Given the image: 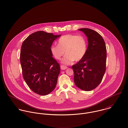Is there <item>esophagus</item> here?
Returning <instances> with one entry per match:
<instances>
[{
    "label": "esophagus",
    "mask_w": 128,
    "mask_h": 128,
    "mask_svg": "<svg viewBox=\"0 0 128 128\" xmlns=\"http://www.w3.org/2000/svg\"><path fill=\"white\" fill-rule=\"evenodd\" d=\"M67 68H68V67L66 66H64V65H61L60 66V68L62 70H65Z\"/></svg>",
    "instance_id": "obj_1"
}]
</instances>
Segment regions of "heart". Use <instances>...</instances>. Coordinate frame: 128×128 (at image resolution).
<instances>
[{
  "mask_svg": "<svg viewBox=\"0 0 128 128\" xmlns=\"http://www.w3.org/2000/svg\"><path fill=\"white\" fill-rule=\"evenodd\" d=\"M87 43L85 38L82 35L68 34L62 36L58 40V45L52 46L50 50L54 56L57 60H62L64 64H69L74 60H82L87 51Z\"/></svg>",
  "mask_w": 128,
  "mask_h": 128,
  "instance_id": "1",
  "label": "heart"
}]
</instances>
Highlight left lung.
I'll return each instance as SVG.
<instances>
[{"label": "left lung", "mask_w": 128, "mask_h": 128, "mask_svg": "<svg viewBox=\"0 0 128 128\" xmlns=\"http://www.w3.org/2000/svg\"><path fill=\"white\" fill-rule=\"evenodd\" d=\"M78 30L87 37L88 45L84 58L72 68L76 85L84 91L95 89L101 82L106 70V47L102 37L88 28Z\"/></svg>", "instance_id": "obj_1"}]
</instances>
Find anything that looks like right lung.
I'll return each instance as SVG.
<instances>
[{"instance_id": "obj_1", "label": "right lung", "mask_w": 128, "mask_h": 128, "mask_svg": "<svg viewBox=\"0 0 128 128\" xmlns=\"http://www.w3.org/2000/svg\"><path fill=\"white\" fill-rule=\"evenodd\" d=\"M61 35L42 31L29 35L22 43L20 62L24 80L35 93L46 95L55 88L60 66L52 58L50 47Z\"/></svg>"}]
</instances>
